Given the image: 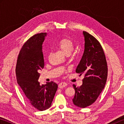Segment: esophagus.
<instances>
[{"instance_id": "34e87169", "label": "esophagus", "mask_w": 124, "mask_h": 124, "mask_svg": "<svg viewBox=\"0 0 124 124\" xmlns=\"http://www.w3.org/2000/svg\"><path fill=\"white\" fill-rule=\"evenodd\" d=\"M67 85V83L64 82H62V83H61L60 84L58 85V87L60 88V89H62V88L66 87Z\"/></svg>"}]
</instances>
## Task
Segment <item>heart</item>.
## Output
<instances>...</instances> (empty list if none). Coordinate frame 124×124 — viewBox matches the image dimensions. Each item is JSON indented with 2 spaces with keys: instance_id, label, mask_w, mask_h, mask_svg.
<instances>
[{
  "instance_id": "heart-1",
  "label": "heart",
  "mask_w": 124,
  "mask_h": 124,
  "mask_svg": "<svg viewBox=\"0 0 124 124\" xmlns=\"http://www.w3.org/2000/svg\"><path fill=\"white\" fill-rule=\"evenodd\" d=\"M56 46L64 54H70L74 47V45L72 40L67 38L61 39L58 41Z\"/></svg>"
}]
</instances>
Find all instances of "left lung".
I'll return each mask as SVG.
<instances>
[{"instance_id":"left-lung-1","label":"left lung","mask_w":124,"mask_h":124,"mask_svg":"<svg viewBox=\"0 0 124 124\" xmlns=\"http://www.w3.org/2000/svg\"><path fill=\"white\" fill-rule=\"evenodd\" d=\"M83 34L84 51L75 71L80 75L84 74V78L80 86L73 85L75 90L73 102L76 106L84 108L93 103L103 90L108 68L104 52L99 41L84 31Z\"/></svg>"}]
</instances>
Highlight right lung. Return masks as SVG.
Instances as JSON below:
<instances>
[{
  "label": "right lung",
  "instance_id": "obj_1",
  "mask_svg": "<svg viewBox=\"0 0 124 124\" xmlns=\"http://www.w3.org/2000/svg\"><path fill=\"white\" fill-rule=\"evenodd\" d=\"M46 35V33L37 34L25 43L18 54L16 67L17 81L27 101L40 111L51 107L58 88L53 81L45 85L38 81L40 70L44 67L42 49Z\"/></svg>",
  "mask_w": 124,
  "mask_h": 124
}]
</instances>
